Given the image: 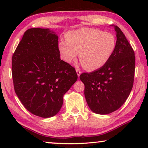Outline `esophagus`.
Wrapping results in <instances>:
<instances>
[{
  "label": "esophagus",
  "mask_w": 148,
  "mask_h": 148,
  "mask_svg": "<svg viewBox=\"0 0 148 148\" xmlns=\"http://www.w3.org/2000/svg\"><path fill=\"white\" fill-rule=\"evenodd\" d=\"M76 73H77V76L79 77L80 74H81L82 72H81V71H80V70H79V69H76Z\"/></svg>",
  "instance_id": "34e87169"
}]
</instances>
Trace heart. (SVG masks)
I'll return each instance as SVG.
<instances>
[{
	"mask_svg": "<svg viewBox=\"0 0 148 148\" xmlns=\"http://www.w3.org/2000/svg\"><path fill=\"white\" fill-rule=\"evenodd\" d=\"M66 38L58 44L61 59L71 63L76 61L79 53L82 64L90 71L104 66L116 47L114 34L99 29L84 28L71 31L66 34Z\"/></svg>",
	"mask_w": 148,
	"mask_h": 148,
	"instance_id": "heart-1",
	"label": "heart"
}]
</instances>
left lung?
Returning a JSON list of instances; mask_svg holds the SVG:
<instances>
[{
  "label": "left lung",
  "instance_id": "left-lung-1",
  "mask_svg": "<svg viewBox=\"0 0 148 148\" xmlns=\"http://www.w3.org/2000/svg\"><path fill=\"white\" fill-rule=\"evenodd\" d=\"M116 47L108 62L97 71L82 73L84 95L94 113L108 114L119 109L126 101L134 82L135 56L123 32L116 25Z\"/></svg>",
  "mask_w": 148,
  "mask_h": 148
}]
</instances>
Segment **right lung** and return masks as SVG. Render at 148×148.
I'll use <instances>...</instances> for the list:
<instances>
[{
    "instance_id": "1",
    "label": "right lung",
    "mask_w": 148,
    "mask_h": 148,
    "mask_svg": "<svg viewBox=\"0 0 148 148\" xmlns=\"http://www.w3.org/2000/svg\"><path fill=\"white\" fill-rule=\"evenodd\" d=\"M58 38L49 29H28L12 56L17 96L28 111L44 118L58 113L77 79L74 67L60 59Z\"/></svg>"
}]
</instances>
